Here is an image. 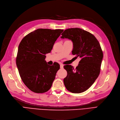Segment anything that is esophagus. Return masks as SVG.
<instances>
[{
  "mask_svg": "<svg viewBox=\"0 0 120 120\" xmlns=\"http://www.w3.org/2000/svg\"><path fill=\"white\" fill-rule=\"evenodd\" d=\"M60 67L61 69H62V68H64V65L62 64H60Z\"/></svg>",
  "mask_w": 120,
  "mask_h": 120,
  "instance_id": "esophagus-1",
  "label": "esophagus"
}]
</instances>
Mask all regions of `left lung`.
<instances>
[{
  "label": "left lung",
  "mask_w": 120,
  "mask_h": 120,
  "mask_svg": "<svg viewBox=\"0 0 120 120\" xmlns=\"http://www.w3.org/2000/svg\"><path fill=\"white\" fill-rule=\"evenodd\" d=\"M62 38L72 41V54L81 58L75 69L71 65L64 66L67 76L64 82L66 88L74 93L87 90L99 75L103 53L99 42L90 33L81 28H69L62 33Z\"/></svg>",
  "instance_id": "1"
}]
</instances>
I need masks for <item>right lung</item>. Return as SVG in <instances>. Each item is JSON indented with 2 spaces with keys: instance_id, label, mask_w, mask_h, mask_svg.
<instances>
[{
  "instance_id": "1",
  "label": "right lung",
  "mask_w": 120,
  "mask_h": 120,
  "mask_svg": "<svg viewBox=\"0 0 120 120\" xmlns=\"http://www.w3.org/2000/svg\"><path fill=\"white\" fill-rule=\"evenodd\" d=\"M64 30L38 29L28 34L20 42L16 64L23 82L37 93L48 91L52 86L60 64L49 65L45 59Z\"/></svg>"
}]
</instances>
